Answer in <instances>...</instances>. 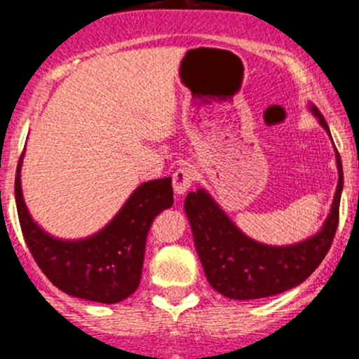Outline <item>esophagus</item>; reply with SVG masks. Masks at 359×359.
Returning <instances> with one entry per match:
<instances>
[{
    "label": "esophagus",
    "instance_id": "obj_1",
    "mask_svg": "<svg viewBox=\"0 0 359 359\" xmlns=\"http://www.w3.org/2000/svg\"><path fill=\"white\" fill-rule=\"evenodd\" d=\"M194 182V170L189 166H180L179 170H175L172 177L173 191L175 194H184Z\"/></svg>",
    "mask_w": 359,
    "mask_h": 359
}]
</instances>
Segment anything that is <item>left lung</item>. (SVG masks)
Returning a JSON list of instances; mask_svg holds the SVG:
<instances>
[{
	"label": "left lung",
	"mask_w": 359,
	"mask_h": 359,
	"mask_svg": "<svg viewBox=\"0 0 359 359\" xmlns=\"http://www.w3.org/2000/svg\"><path fill=\"white\" fill-rule=\"evenodd\" d=\"M311 109L320 119V125L330 133L321 112L314 106H311ZM337 168L339 184L323 229L316 236L290 247H267L250 240L227 219L206 191H191L184 206L210 285L229 299L250 300L287 292L307 280L330 250L339 226L344 184L339 153Z\"/></svg>",
	"instance_id": "obj_1"
}]
</instances>
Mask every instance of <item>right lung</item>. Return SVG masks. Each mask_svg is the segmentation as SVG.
<instances>
[{
  "mask_svg": "<svg viewBox=\"0 0 359 359\" xmlns=\"http://www.w3.org/2000/svg\"><path fill=\"white\" fill-rule=\"evenodd\" d=\"M20 163L22 156L15 175L17 213L29 252L43 274L78 299L116 304L132 295L140 283L151 224L173 203L172 179L142 184L95 236L62 241L43 233L29 215L20 191Z\"/></svg>",
  "mask_w": 359,
  "mask_h": 359,
  "instance_id": "right-lung-1",
  "label": "right lung"
}]
</instances>
